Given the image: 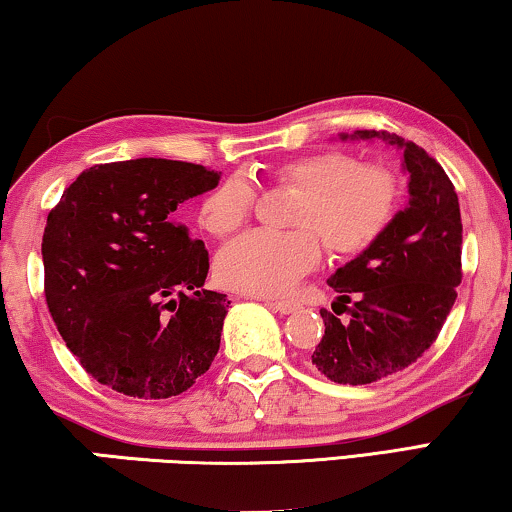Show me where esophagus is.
<instances>
[{"label": "esophagus", "instance_id": "obj_1", "mask_svg": "<svg viewBox=\"0 0 512 512\" xmlns=\"http://www.w3.org/2000/svg\"><path fill=\"white\" fill-rule=\"evenodd\" d=\"M266 306H269L271 311L280 313V315H287V313L297 311V308H299L297 301H266Z\"/></svg>", "mask_w": 512, "mask_h": 512}]
</instances>
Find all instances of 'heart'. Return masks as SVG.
<instances>
[{"label":"heart","mask_w":512,"mask_h":512,"mask_svg":"<svg viewBox=\"0 0 512 512\" xmlns=\"http://www.w3.org/2000/svg\"><path fill=\"white\" fill-rule=\"evenodd\" d=\"M273 183L301 194L294 234L250 232L225 246L215 259L218 280L229 290L255 297H280L322 257V241L338 257L369 250L392 225L399 183L385 167L364 164L345 150H318L278 164ZM255 190L246 178L222 181L201 201L199 225L213 236H229L246 225Z\"/></svg>","instance_id":"heart-1"}]
</instances>
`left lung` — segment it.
<instances>
[{
  "label": "left lung",
  "mask_w": 512,
  "mask_h": 512,
  "mask_svg": "<svg viewBox=\"0 0 512 512\" xmlns=\"http://www.w3.org/2000/svg\"><path fill=\"white\" fill-rule=\"evenodd\" d=\"M352 136L401 148L410 176L408 208L327 280L338 299L334 313L320 311L325 336L313 364L334 383L369 385L417 362L441 334L462 283V215L455 185L427 150L376 129Z\"/></svg>",
  "instance_id": "obj_1"
}]
</instances>
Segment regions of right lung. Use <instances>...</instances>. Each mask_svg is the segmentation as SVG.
Here are the masks:
<instances>
[{"label":"right lung","instance_id":"add662e5","mask_svg":"<svg viewBox=\"0 0 512 512\" xmlns=\"http://www.w3.org/2000/svg\"><path fill=\"white\" fill-rule=\"evenodd\" d=\"M218 183V171L162 157L95 164L48 213V311L83 369L111 390L176 397L218 355L229 301L204 290L208 250L174 220Z\"/></svg>","mask_w":512,"mask_h":512}]
</instances>
